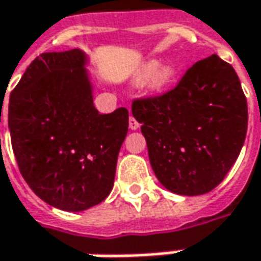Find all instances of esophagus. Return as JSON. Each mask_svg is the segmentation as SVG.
<instances>
[{
	"mask_svg": "<svg viewBox=\"0 0 261 261\" xmlns=\"http://www.w3.org/2000/svg\"><path fill=\"white\" fill-rule=\"evenodd\" d=\"M129 127H130L132 130H136V129L139 127V122H138L134 116H130V118H129Z\"/></svg>",
	"mask_w": 261,
	"mask_h": 261,
	"instance_id": "1",
	"label": "esophagus"
}]
</instances>
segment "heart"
<instances>
[{
  "label": "heart",
  "mask_w": 261,
  "mask_h": 261,
  "mask_svg": "<svg viewBox=\"0 0 261 261\" xmlns=\"http://www.w3.org/2000/svg\"><path fill=\"white\" fill-rule=\"evenodd\" d=\"M175 76V70L171 66H162L158 67V63L156 61H151L148 63L145 67H143L142 73H141V77L145 79L151 77V86L153 89H164L167 87Z\"/></svg>",
  "instance_id": "heart-1"
}]
</instances>
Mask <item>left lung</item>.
<instances>
[{
	"label": "left lung",
	"mask_w": 261,
	"mask_h": 261,
	"mask_svg": "<svg viewBox=\"0 0 261 261\" xmlns=\"http://www.w3.org/2000/svg\"><path fill=\"white\" fill-rule=\"evenodd\" d=\"M155 175L179 195L214 190L240 155L247 134V100L231 64L217 54L197 61L178 85L135 99Z\"/></svg>",
	"instance_id": "obj_1"
}]
</instances>
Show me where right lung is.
I'll return each mask as SVG.
<instances>
[{"label":"right lung","instance_id":"right-lung-1","mask_svg":"<svg viewBox=\"0 0 261 261\" xmlns=\"http://www.w3.org/2000/svg\"><path fill=\"white\" fill-rule=\"evenodd\" d=\"M86 56L73 48L33 60L10 94L12 151L30 188L47 204L85 211L112 191L129 112L93 106Z\"/></svg>","mask_w":261,"mask_h":261}]
</instances>
